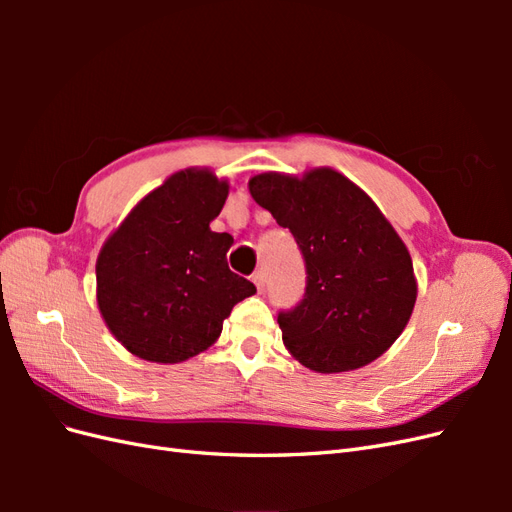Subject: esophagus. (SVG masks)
Here are the masks:
<instances>
[{
  "label": "esophagus",
  "mask_w": 512,
  "mask_h": 512,
  "mask_svg": "<svg viewBox=\"0 0 512 512\" xmlns=\"http://www.w3.org/2000/svg\"><path fill=\"white\" fill-rule=\"evenodd\" d=\"M252 282L256 284V288H258V292H262V290H265V273H262V271H256L254 275H252Z\"/></svg>",
  "instance_id": "obj_1"
}]
</instances>
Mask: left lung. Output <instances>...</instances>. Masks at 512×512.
Instances as JSON below:
<instances>
[{"label": "left lung", "instance_id": "left-lung-1", "mask_svg": "<svg viewBox=\"0 0 512 512\" xmlns=\"http://www.w3.org/2000/svg\"><path fill=\"white\" fill-rule=\"evenodd\" d=\"M250 194L305 260L303 299L277 314L290 354L318 374L376 361L406 329L416 280L408 247L374 200L333 168L301 179L262 173Z\"/></svg>", "mask_w": 512, "mask_h": 512}]
</instances>
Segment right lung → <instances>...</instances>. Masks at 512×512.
<instances>
[{
  "label": "right lung",
  "mask_w": 512,
  "mask_h": 512,
  "mask_svg": "<svg viewBox=\"0 0 512 512\" xmlns=\"http://www.w3.org/2000/svg\"><path fill=\"white\" fill-rule=\"evenodd\" d=\"M228 183L185 168L149 192L106 239L96 262L106 327L138 359L181 363L207 350L256 286L232 273L228 232H213Z\"/></svg>",
  "instance_id": "1"
}]
</instances>
